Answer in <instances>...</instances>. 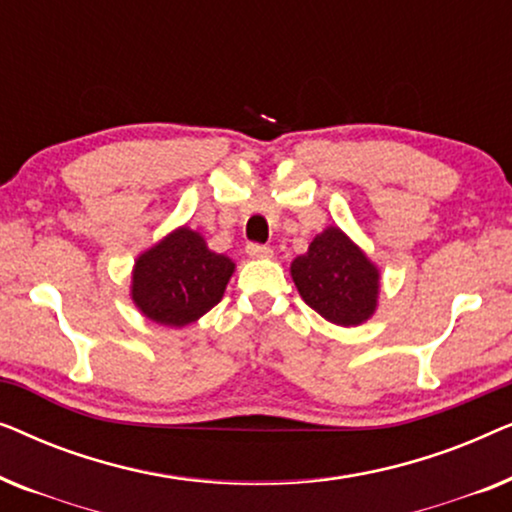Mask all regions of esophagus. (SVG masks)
<instances>
[{"instance_id": "esophagus-1", "label": "esophagus", "mask_w": 512, "mask_h": 512, "mask_svg": "<svg viewBox=\"0 0 512 512\" xmlns=\"http://www.w3.org/2000/svg\"><path fill=\"white\" fill-rule=\"evenodd\" d=\"M247 256L249 258H270L272 249L265 244H247Z\"/></svg>"}]
</instances>
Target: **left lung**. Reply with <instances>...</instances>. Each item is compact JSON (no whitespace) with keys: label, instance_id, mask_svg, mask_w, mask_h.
Returning a JSON list of instances; mask_svg holds the SVG:
<instances>
[{"label":"left lung","instance_id":"8db88e82","mask_svg":"<svg viewBox=\"0 0 512 512\" xmlns=\"http://www.w3.org/2000/svg\"><path fill=\"white\" fill-rule=\"evenodd\" d=\"M300 298L335 326H361L380 298V268L338 226H328L291 261Z\"/></svg>","mask_w":512,"mask_h":512}]
</instances>
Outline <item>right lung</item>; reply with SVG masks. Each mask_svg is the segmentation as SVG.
Returning a JSON list of instances; mask_svg holds the SVG:
<instances>
[{
  "instance_id": "1",
  "label": "right lung",
  "mask_w": 512,
  "mask_h": 512,
  "mask_svg": "<svg viewBox=\"0 0 512 512\" xmlns=\"http://www.w3.org/2000/svg\"><path fill=\"white\" fill-rule=\"evenodd\" d=\"M233 258L207 247L198 230L179 226L137 256L130 298L153 324L184 328L221 303Z\"/></svg>"
}]
</instances>
